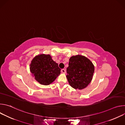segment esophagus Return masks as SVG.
Segmentation results:
<instances>
[{
	"instance_id": "obj_1",
	"label": "esophagus",
	"mask_w": 125,
	"mask_h": 125,
	"mask_svg": "<svg viewBox=\"0 0 125 125\" xmlns=\"http://www.w3.org/2000/svg\"><path fill=\"white\" fill-rule=\"evenodd\" d=\"M61 72H62V73L65 74V73H66V70H65V69H62V70H61Z\"/></svg>"
}]
</instances>
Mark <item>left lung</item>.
Wrapping results in <instances>:
<instances>
[{"label": "left lung", "instance_id": "1", "mask_svg": "<svg viewBox=\"0 0 125 125\" xmlns=\"http://www.w3.org/2000/svg\"><path fill=\"white\" fill-rule=\"evenodd\" d=\"M94 72V65L90 59L84 56L77 55L69 59L66 77L73 88L83 90L91 82Z\"/></svg>", "mask_w": 125, "mask_h": 125}]
</instances>
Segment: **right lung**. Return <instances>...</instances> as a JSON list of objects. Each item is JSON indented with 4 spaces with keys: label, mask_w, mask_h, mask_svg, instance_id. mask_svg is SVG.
Returning <instances> with one entry per match:
<instances>
[{
    "label": "right lung",
    "mask_w": 125,
    "mask_h": 125,
    "mask_svg": "<svg viewBox=\"0 0 125 125\" xmlns=\"http://www.w3.org/2000/svg\"><path fill=\"white\" fill-rule=\"evenodd\" d=\"M30 66V72L34 79L44 85L53 83L61 73L58 63L53 61L49 54H41L35 56Z\"/></svg>",
    "instance_id": "1"
}]
</instances>
